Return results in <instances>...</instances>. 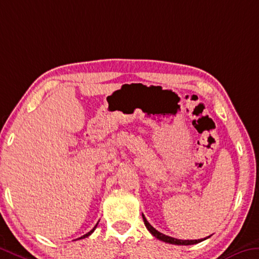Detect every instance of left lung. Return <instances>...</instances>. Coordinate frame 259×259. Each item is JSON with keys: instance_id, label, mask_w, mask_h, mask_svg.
<instances>
[{"instance_id": "1", "label": "left lung", "mask_w": 259, "mask_h": 259, "mask_svg": "<svg viewBox=\"0 0 259 259\" xmlns=\"http://www.w3.org/2000/svg\"><path fill=\"white\" fill-rule=\"evenodd\" d=\"M142 217H143V220H144V224H145V226H146V228L149 229V232L152 234V235L157 237V239H158V240H160V241L166 242V243L178 244V245H190V244L199 243V242H202V241H204V240H206V239H200V240H179V239H174V237L167 236V235H165V234H162V233L158 232L157 229H155L154 227H152V226L150 225L149 221L146 220V218H145V215H144V214H142ZM207 237H210V236H207Z\"/></svg>"}]
</instances>
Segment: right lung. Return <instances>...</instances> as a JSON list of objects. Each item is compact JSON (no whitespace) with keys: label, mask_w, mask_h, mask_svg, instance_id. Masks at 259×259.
Segmentation results:
<instances>
[{"label":"right lung","mask_w":259,"mask_h":259,"mask_svg":"<svg viewBox=\"0 0 259 259\" xmlns=\"http://www.w3.org/2000/svg\"><path fill=\"white\" fill-rule=\"evenodd\" d=\"M98 225V224H97ZM97 225L96 226H94V227H93V229H92V231H90L89 233H86L85 234V235H83V236H81V237H79V239H77V240H80V239H85V237H88V236H90V235H91V234L94 232V229H96L97 228Z\"/></svg>","instance_id":"1"}]
</instances>
